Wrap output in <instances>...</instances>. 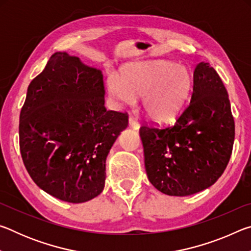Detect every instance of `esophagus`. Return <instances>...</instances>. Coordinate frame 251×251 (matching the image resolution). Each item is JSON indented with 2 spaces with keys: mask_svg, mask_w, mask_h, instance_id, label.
<instances>
[{
  "mask_svg": "<svg viewBox=\"0 0 251 251\" xmlns=\"http://www.w3.org/2000/svg\"><path fill=\"white\" fill-rule=\"evenodd\" d=\"M128 124H129V126H130L131 128H133V129H136V130H137V129L139 128V124H138V122H137V120H136V118H135L134 116L129 115V117H128Z\"/></svg>",
  "mask_w": 251,
  "mask_h": 251,
  "instance_id": "esophagus-1",
  "label": "esophagus"
}]
</instances>
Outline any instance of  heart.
I'll use <instances>...</instances> for the list:
<instances>
[{
  "label": "heart",
  "mask_w": 251,
  "mask_h": 251,
  "mask_svg": "<svg viewBox=\"0 0 251 251\" xmlns=\"http://www.w3.org/2000/svg\"><path fill=\"white\" fill-rule=\"evenodd\" d=\"M192 85L187 67L166 59L131 63L120 76L108 79V88L117 100L133 104L142 96V107L150 120L166 123L179 112Z\"/></svg>",
  "instance_id": "obj_1"
}]
</instances>
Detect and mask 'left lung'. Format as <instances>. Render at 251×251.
<instances>
[{
	"instance_id": "8db88e82",
	"label": "left lung",
	"mask_w": 251,
	"mask_h": 251,
	"mask_svg": "<svg viewBox=\"0 0 251 251\" xmlns=\"http://www.w3.org/2000/svg\"><path fill=\"white\" fill-rule=\"evenodd\" d=\"M139 135L151 185L169 196H189L217 181L230 159L235 122L228 93L209 63L194 71L190 100L171 126L143 125Z\"/></svg>"
}]
</instances>
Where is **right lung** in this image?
I'll return each instance as SVG.
<instances>
[{"label": "right lung", "mask_w": 251, "mask_h": 251, "mask_svg": "<svg viewBox=\"0 0 251 251\" xmlns=\"http://www.w3.org/2000/svg\"><path fill=\"white\" fill-rule=\"evenodd\" d=\"M100 70L54 53L28 85L20 114V151L34 182L53 197L79 203L103 192L106 157L128 125L105 108Z\"/></svg>", "instance_id": "obj_1"}]
</instances>
